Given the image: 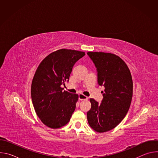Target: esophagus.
Returning a JSON list of instances; mask_svg holds the SVG:
<instances>
[{
	"label": "esophagus",
	"mask_w": 158,
	"mask_h": 158,
	"mask_svg": "<svg viewBox=\"0 0 158 158\" xmlns=\"http://www.w3.org/2000/svg\"><path fill=\"white\" fill-rule=\"evenodd\" d=\"M88 98L85 96H84V94H79V99L81 100V101H83V100H85V99H87Z\"/></svg>",
	"instance_id": "esophagus-1"
}]
</instances>
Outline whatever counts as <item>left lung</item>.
Returning a JSON list of instances; mask_svg holds the SVG:
<instances>
[{
	"label": "left lung",
	"instance_id": "obj_1",
	"mask_svg": "<svg viewBox=\"0 0 158 158\" xmlns=\"http://www.w3.org/2000/svg\"><path fill=\"white\" fill-rule=\"evenodd\" d=\"M98 72V82L105 89L101 103L90 99L87 113L89 126L98 132L116 127L124 118L132 98V79L127 65L119 56L102 52H88Z\"/></svg>",
	"mask_w": 158,
	"mask_h": 158
}]
</instances>
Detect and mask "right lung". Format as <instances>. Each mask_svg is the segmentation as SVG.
<instances>
[{
	"label": "right lung",
	"mask_w": 158,
	"mask_h": 158,
	"mask_svg": "<svg viewBox=\"0 0 158 158\" xmlns=\"http://www.w3.org/2000/svg\"><path fill=\"white\" fill-rule=\"evenodd\" d=\"M85 55L76 50L62 49L52 52L39 64L31 85L35 111L49 127L57 129L69 123L76 109L78 94L63 91L75 63Z\"/></svg>",
	"instance_id": "add662e5"
}]
</instances>
